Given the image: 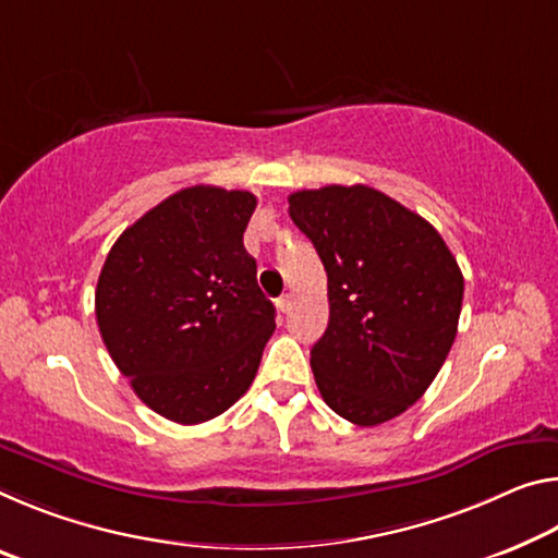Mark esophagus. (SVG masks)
<instances>
[{
  "label": "esophagus",
  "mask_w": 558,
  "mask_h": 558,
  "mask_svg": "<svg viewBox=\"0 0 558 558\" xmlns=\"http://www.w3.org/2000/svg\"><path fill=\"white\" fill-rule=\"evenodd\" d=\"M278 307H280V313H290V311H293V293L280 295V298H278Z\"/></svg>",
  "instance_id": "obj_1"
}]
</instances>
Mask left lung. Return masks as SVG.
I'll return each mask as SVG.
<instances>
[{"label":"left lung","instance_id":"obj_1","mask_svg":"<svg viewBox=\"0 0 558 558\" xmlns=\"http://www.w3.org/2000/svg\"><path fill=\"white\" fill-rule=\"evenodd\" d=\"M327 272L330 323L311 350L325 404L360 427L410 410L452 350L464 278L414 210L369 185L288 196Z\"/></svg>","mask_w":558,"mask_h":558}]
</instances>
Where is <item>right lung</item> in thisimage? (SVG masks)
I'll return each instance as SVG.
<instances>
[{
	"instance_id": "obj_1",
	"label": "right lung",
	"mask_w": 558,
	"mask_h": 558,
	"mask_svg": "<svg viewBox=\"0 0 558 558\" xmlns=\"http://www.w3.org/2000/svg\"><path fill=\"white\" fill-rule=\"evenodd\" d=\"M253 193L191 185L119 235L96 282L101 340L141 402L179 424L235 404L258 373L276 307L243 245Z\"/></svg>"
}]
</instances>
